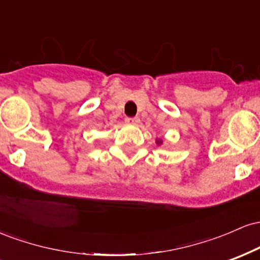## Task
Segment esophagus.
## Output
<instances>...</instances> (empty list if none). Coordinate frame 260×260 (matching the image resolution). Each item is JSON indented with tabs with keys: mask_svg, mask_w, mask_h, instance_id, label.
Returning <instances> with one entry per match:
<instances>
[{
	"mask_svg": "<svg viewBox=\"0 0 260 260\" xmlns=\"http://www.w3.org/2000/svg\"><path fill=\"white\" fill-rule=\"evenodd\" d=\"M126 122L129 124H138L140 120H139V117H127Z\"/></svg>",
	"mask_w": 260,
	"mask_h": 260,
	"instance_id": "1",
	"label": "esophagus"
}]
</instances>
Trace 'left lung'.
<instances>
[{"label":"left lung","instance_id":"left-lung-1","mask_svg":"<svg viewBox=\"0 0 260 260\" xmlns=\"http://www.w3.org/2000/svg\"><path fill=\"white\" fill-rule=\"evenodd\" d=\"M160 143H161V140H160V142H157V144H160Z\"/></svg>","mask_w":260,"mask_h":260}]
</instances>
